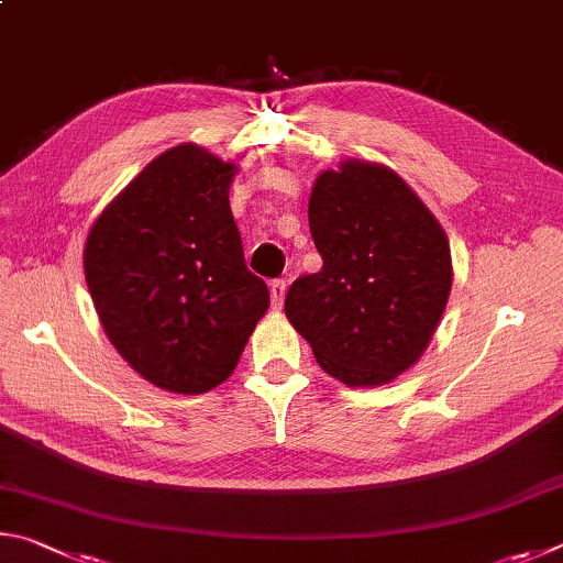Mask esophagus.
<instances>
[{"instance_id":"obj_1","label":"esophagus","mask_w":563,"mask_h":563,"mask_svg":"<svg viewBox=\"0 0 563 563\" xmlns=\"http://www.w3.org/2000/svg\"><path fill=\"white\" fill-rule=\"evenodd\" d=\"M269 291H272V307H274V309H282L284 294H287V282H284V279L272 282V284H269Z\"/></svg>"}]
</instances>
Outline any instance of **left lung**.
I'll return each mask as SVG.
<instances>
[{"label":"left lung","mask_w":563,"mask_h":563,"mask_svg":"<svg viewBox=\"0 0 563 563\" xmlns=\"http://www.w3.org/2000/svg\"><path fill=\"white\" fill-rule=\"evenodd\" d=\"M309 227L323 266L291 284L287 319L329 376L386 386L416 366L448 307V234L396 170L358 157L317 177Z\"/></svg>","instance_id":"left-lung-1"}]
</instances>
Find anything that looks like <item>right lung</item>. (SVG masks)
I'll list each match as a JSON object with an SVG mask.
<instances>
[{"label":"right lung","instance_id":"1","mask_svg":"<svg viewBox=\"0 0 563 563\" xmlns=\"http://www.w3.org/2000/svg\"><path fill=\"white\" fill-rule=\"evenodd\" d=\"M234 175V163L202 145H175L106 205L86 236V284L106 336L163 390L197 396L224 383L269 309L230 210Z\"/></svg>","mask_w":563,"mask_h":563}]
</instances>
